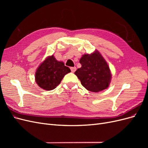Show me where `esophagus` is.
<instances>
[{"label": "esophagus", "instance_id": "34e87169", "mask_svg": "<svg viewBox=\"0 0 148 148\" xmlns=\"http://www.w3.org/2000/svg\"><path fill=\"white\" fill-rule=\"evenodd\" d=\"M70 69H71V72H72V73H74L75 71H76V70H77V68H76L75 66H74V67H71Z\"/></svg>", "mask_w": 148, "mask_h": 148}]
</instances>
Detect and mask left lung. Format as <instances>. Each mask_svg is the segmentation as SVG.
<instances>
[{
    "instance_id": "obj_1",
    "label": "left lung",
    "mask_w": 148,
    "mask_h": 148,
    "mask_svg": "<svg viewBox=\"0 0 148 148\" xmlns=\"http://www.w3.org/2000/svg\"><path fill=\"white\" fill-rule=\"evenodd\" d=\"M79 63L82 67L75 74L87 90L97 92L108 88L112 78L110 70L99 51L83 55Z\"/></svg>"
}]
</instances>
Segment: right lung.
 <instances>
[{"label": "right lung", "mask_w": 148, "mask_h": 148, "mask_svg": "<svg viewBox=\"0 0 148 148\" xmlns=\"http://www.w3.org/2000/svg\"><path fill=\"white\" fill-rule=\"evenodd\" d=\"M70 69L63 62L57 61L53 55L47 57L39 65L35 73V81L44 90L51 91L59 85Z\"/></svg>", "instance_id": "1"}]
</instances>
